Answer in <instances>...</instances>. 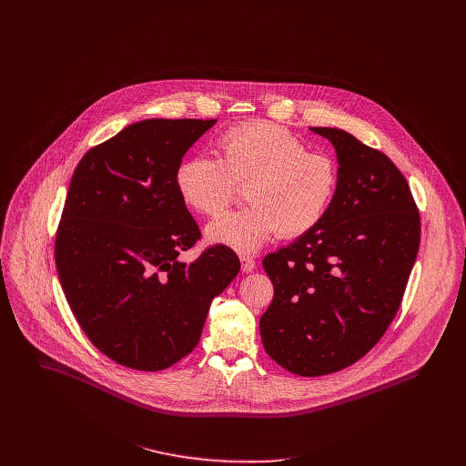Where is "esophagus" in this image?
<instances>
[{"instance_id":"obj_1","label":"esophagus","mask_w":466,"mask_h":466,"mask_svg":"<svg viewBox=\"0 0 466 466\" xmlns=\"http://www.w3.org/2000/svg\"><path fill=\"white\" fill-rule=\"evenodd\" d=\"M240 262H242L244 272H253L257 267V260L251 255H240Z\"/></svg>"}]
</instances>
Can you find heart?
Here are the masks:
<instances>
[{
    "mask_svg": "<svg viewBox=\"0 0 466 466\" xmlns=\"http://www.w3.org/2000/svg\"><path fill=\"white\" fill-rule=\"evenodd\" d=\"M220 159L192 156L176 170L183 202L206 217H218L246 187V209L206 228L213 244L238 253L262 248L276 233L296 238L327 217L339 187L330 156L307 150L290 131L272 124H242L222 134Z\"/></svg>",
    "mask_w": 466,
    "mask_h": 466,
    "instance_id": "heart-1",
    "label": "heart"
}]
</instances>
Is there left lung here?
I'll list each match as a JSON object with an SVG mask.
<instances>
[{
    "label": "left lung",
    "instance_id": "1",
    "mask_svg": "<svg viewBox=\"0 0 466 466\" xmlns=\"http://www.w3.org/2000/svg\"><path fill=\"white\" fill-rule=\"evenodd\" d=\"M339 187L323 222L264 258L274 298L260 319L267 355L321 377L362 359L399 312L420 248V213L397 165L342 129Z\"/></svg>",
    "mask_w": 466,
    "mask_h": 466
}]
</instances>
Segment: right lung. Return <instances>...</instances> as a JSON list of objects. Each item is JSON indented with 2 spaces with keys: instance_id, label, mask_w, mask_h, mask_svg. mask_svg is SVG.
<instances>
[{
  "instance_id": "add662e5",
  "label": "right lung",
  "mask_w": 466,
  "mask_h": 466,
  "mask_svg": "<svg viewBox=\"0 0 466 466\" xmlns=\"http://www.w3.org/2000/svg\"><path fill=\"white\" fill-rule=\"evenodd\" d=\"M217 120L152 118L89 148L56 235V266L82 332L111 360L161 371L188 355L215 296L238 274L228 246L187 264L200 238L176 188L187 150Z\"/></svg>"
}]
</instances>
